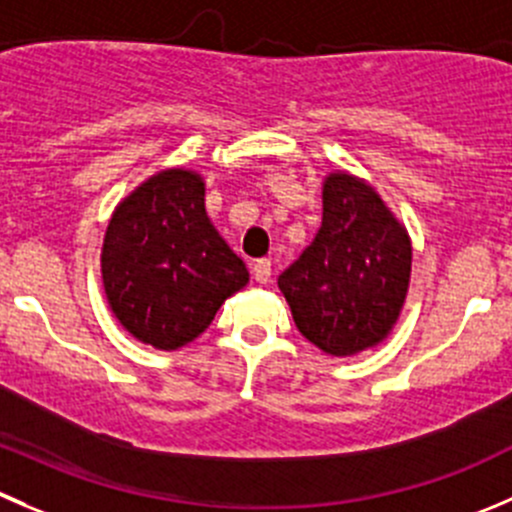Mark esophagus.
Returning a JSON list of instances; mask_svg holds the SVG:
<instances>
[{
    "label": "esophagus",
    "instance_id": "esophagus-1",
    "mask_svg": "<svg viewBox=\"0 0 512 512\" xmlns=\"http://www.w3.org/2000/svg\"><path fill=\"white\" fill-rule=\"evenodd\" d=\"M270 275H272V262L270 260L252 262V277H255V280L260 282V285L270 282Z\"/></svg>",
    "mask_w": 512,
    "mask_h": 512
}]
</instances>
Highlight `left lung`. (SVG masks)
<instances>
[{"mask_svg": "<svg viewBox=\"0 0 512 512\" xmlns=\"http://www.w3.org/2000/svg\"><path fill=\"white\" fill-rule=\"evenodd\" d=\"M413 265L408 230L365 180L330 172L322 225L280 275L297 330L335 357L375 347L405 305Z\"/></svg>", "mask_w": 512, "mask_h": 512, "instance_id": "8db88e82", "label": "left lung"}]
</instances>
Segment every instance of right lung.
<instances>
[{
	"instance_id": "obj_1",
	"label": "right lung",
	"mask_w": 512,
	"mask_h": 512,
	"mask_svg": "<svg viewBox=\"0 0 512 512\" xmlns=\"http://www.w3.org/2000/svg\"><path fill=\"white\" fill-rule=\"evenodd\" d=\"M102 282L124 330L157 350H177L210 327L250 272L207 217L205 180L172 167L142 182L112 212Z\"/></svg>"
}]
</instances>
